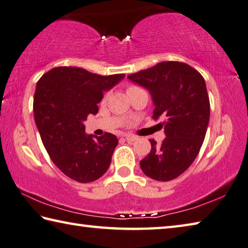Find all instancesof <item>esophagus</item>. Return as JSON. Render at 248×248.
Masks as SVG:
<instances>
[{"mask_svg": "<svg viewBox=\"0 0 248 248\" xmlns=\"http://www.w3.org/2000/svg\"><path fill=\"white\" fill-rule=\"evenodd\" d=\"M124 137L127 141H135V140H137V136H135L133 134H125Z\"/></svg>", "mask_w": 248, "mask_h": 248, "instance_id": "34e87169", "label": "esophagus"}]
</instances>
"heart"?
Returning <instances> with one entry per match:
<instances>
[{
  "instance_id": "b5f03b06",
  "label": "heart",
  "mask_w": 248,
  "mask_h": 248,
  "mask_svg": "<svg viewBox=\"0 0 248 248\" xmlns=\"http://www.w3.org/2000/svg\"><path fill=\"white\" fill-rule=\"evenodd\" d=\"M136 88H139V87H137V86H134V85H129V86H127V93H128V92H130V91H133V90H136ZM107 96H108V95H105V97H104V101L107 99Z\"/></svg>"
}]
</instances>
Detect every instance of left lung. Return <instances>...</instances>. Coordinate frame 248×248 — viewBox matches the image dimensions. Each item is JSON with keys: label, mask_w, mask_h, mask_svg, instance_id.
I'll list each match as a JSON object with an SVG mask.
<instances>
[{"label": "left lung", "mask_w": 248, "mask_h": 248, "mask_svg": "<svg viewBox=\"0 0 248 248\" xmlns=\"http://www.w3.org/2000/svg\"><path fill=\"white\" fill-rule=\"evenodd\" d=\"M128 78L151 93L152 119L163 121L166 134L160 146L149 140L151 151L140 167L154 180L175 179L192 164L206 135L211 105L204 78L185 62H163Z\"/></svg>", "instance_id": "1"}]
</instances>
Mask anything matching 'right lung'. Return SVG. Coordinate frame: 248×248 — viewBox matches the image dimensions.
Listing matches in <instances>:
<instances>
[{"instance_id": "1", "label": "right lung", "mask_w": 248, "mask_h": 248, "mask_svg": "<svg viewBox=\"0 0 248 248\" xmlns=\"http://www.w3.org/2000/svg\"><path fill=\"white\" fill-rule=\"evenodd\" d=\"M125 74L99 76L78 67H56L36 83L35 124L54 164L78 182H92L105 174L119 140L113 134L85 135L83 122L97 114L104 92Z\"/></svg>"}]
</instances>
